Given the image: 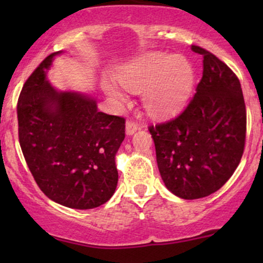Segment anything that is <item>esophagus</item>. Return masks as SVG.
I'll return each mask as SVG.
<instances>
[{
	"label": "esophagus",
	"mask_w": 263,
	"mask_h": 263,
	"mask_svg": "<svg viewBox=\"0 0 263 263\" xmlns=\"http://www.w3.org/2000/svg\"><path fill=\"white\" fill-rule=\"evenodd\" d=\"M139 130V125L135 123V122L129 121L125 123V134L127 135H133L134 133Z\"/></svg>",
	"instance_id": "esophagus-1"
}]
</instances>
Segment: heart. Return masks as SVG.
I'll list each match as a JSON object with an SVG mask.
<instances>
[{
	"label": "heart",
	"mask_w": 263,
	"mask_h": 263,
	"mask_svg": "<svg viewBox=\"0 0 263 263\" xmlns=\"http://www.w3.org/2000/svg\"><path fill=\"white\" fill-rule=\"evenodd\" d=\"M117 80L130 91H142V103L154 117H165L181 109L194 85V69L183 57L151 52L125 64L117 73ZM107 95L116 102L125 96L112 82H104Z\"/></svg>",
	"instance_id": "b5f03b06"
}]
</instances>
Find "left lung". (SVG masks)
Returning a JSON list of instances; mask_svg holds the SVG:
<instances>
[{"instance_id": "1", "label": "left lung", "mask_w": 263, "mask_h": 263, "mask_svg": "<svg viewBox=\"0 0 263 263\" xmlns=\"http://www.w3.org/2000/svg\"><path fill=\"white\" fill-rule=\"evenodd\" d=\"M202 79L181 114L148 128L164 184L176 196L195 200L221 188L238 166L247 132L240 82L226 64L200 46Z\"/></svg>"}]
</instances>
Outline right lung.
<instances>
[{
  "label": "right lung",
  "instance_id": "right-lung-1",
  "mask_svg": "<svg viewBox=\"0 0 263 263\" xmlns=\"http://www.w3.org/2000/svg\"><path fill=\"white\" fill-rule=\"evenodd\" d=\"M49 55L21 89L19 141L34 181L50 200L91 210L111 199L118 172L116 153L125 136L124 118L99 112L97 98L59 91L48 80Z\"/></svg>",
  "mask_w": 263,
  "mask_h": 263
}]
</instances>
